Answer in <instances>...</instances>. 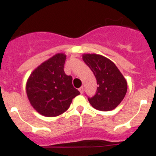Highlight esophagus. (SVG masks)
<instances>
[{"mask_svg":"<svg viewBox=\"0 0 156 156\" xmlns=\"http://www.w3.org/2000/svg\"><path fill=\"white\" fill-rule=\"evenodd\" d=\"M78 90H79V92L81 93H83V90H84V88L83 86H82V87H80L79 89H78Z\"/></svg>","mask_w":156,"mask_h":156,"instance_id":"obj_1","label":"esophagus"}]
</instances>
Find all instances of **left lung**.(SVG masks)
<instances>
[{
	"label": "left lung",
	"instance_id": "1",
	"mask_svg": "<svg viewBox=\"0 0 156 156\" xmlns=\"http://www.w3.org/2000/svg\"><path fill=\"white\" fill-rule=\"evenodd\" d=\"M83 61L91 69L97 79V90L89 104L99 111H112L122 102L127 91V82L115 64L97 54H84Z\"/></svg>",
	"mask_w": 156,
	"mask_h": 156
}]
</instances>
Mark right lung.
Here are the masks:
<instances>
[{
	"mask_svg": "<svg viewBox=\"0 0 156 156\" xmlns=\"http://www.w3.org/2000/svg\"><path fill=\"white\" fill-rule=\"evenodd\" d=\"M67 55L57 53L31 73L27 82V95L35 110L46 117L63 114L80 94L72 85V77L65 74Z\"/></svg>",
	"mask_w": 156,
	"mask_h": 156,
	"instance_id": "obj_1",
	"label": "right lung"
}]
</instances>
